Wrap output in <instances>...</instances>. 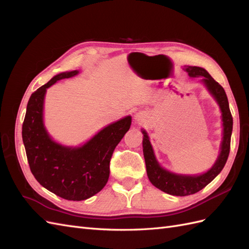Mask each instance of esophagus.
<instances>
[{
    "instance_id": "esophagus-1",
    "label": "esophagus",
    "mask_w": 249,
    "mask_h": 249,
    "mask_svg": "<svg viewBox=\"0 0 249 249\" xmlns=\"http://www.w3.org/2000/svg\"><path fill=\"white\" fill-rule=\"evenodd\" d=\"M143 119H144V115H143L142 113L139 112V113H136V114H135V120H136V122L142 123Z\"/></svg>"
}]
</instances>
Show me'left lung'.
Returning a JSON list of instances; mask_svg holds the SVG:
<instances>
[{"label":"left lung","instance_id":"left-lung-1","mask_svg":"<svg viewBox=\"0 0 249 249\" xmlns=\"http://www.w3.org/2000/svg\"><path fill=\"white\" fill-rule=\"evenodd\" d=\"M186 71L190 77H202L201 82L206 85L210 93L212 94L215 100L219 105L222 112V122H223V138L221 142L220 154L217 161L213 165V167L207 172L199 176H182L172 173L166 169L162 168L154 154L152 144L148 140L147 133L143 130V155L146 165L147 177L155 187L176 196H186L191 195L203 189L208 184L219 175L223 169L225 163L228 161L231 148V136L232 131V116L229 106V101L227 93H225L223 87L216 82L209 72L198 66H186Z\"/></svg>","mask_w":249,"mask_h":249}]
</instances>
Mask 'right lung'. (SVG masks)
I'll return each instance as SVG.
<instances>
[{
  "label": "right lung",
  "mask_w": 249,
  "mask_h": 249,
  "mask_svg": "<svg viewBox=\"0 0 249 249\" xmlns=\"http://www.w3.org/2000/svg\"><path fill=\"white\" fill-rule=\"evenodd\" d=\"M78 72L59 73L31 94L21 131L34 178L46 189L67 200H84L103 189L109 178L113 152L132 123L131 116H126L111 124L80 147L63 146L53 140L43 125L47 88Z\"/></svg>",
  "instance_id": "1"
}]
</instances>
